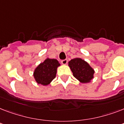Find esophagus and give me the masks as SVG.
Instances as JSON below:
<instances>
[{
	"label": "esophagus",
	"instance_id": "esophagus-1",
	"mask_svg": "<svg viewBox=\"0 0 124 124\" xmlns=\"http://www.w3.org/2000/svg\"><path fill=\"white\" fill-rule=\"evenodd\" d=\"M61 63L62 64H64V65H66V64H68V60L67 59H64V60H61Z\"/></svg>",
	"mask_w": 124,
	"mask_h": 124
}]
</instances>
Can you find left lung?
Returning <instances> with one entry per match:
<instances>
[{
    "instance_id": "1",
    "label": "left lung",
    "mask_w": 124,
    "mask_h": 124,
    "mask_svg": "<svg viewBox=\"0 0 124 124\" xmlns=\"http://www.w3.org/2000/svg\"><path fill=\"white\" fill-rule=\"evenodd\" d=\"M68 64L73 76L80 82H89L93 78L94 70L81 58H73L70 60Z\"/></svg>"
}]
</instances>
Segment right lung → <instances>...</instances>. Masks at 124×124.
I'll use <instances>...</instances> for the list:
<instances>
[{
  "instance_id": "1",
  "label": "right lung",
  "mask_w": 124,
  "mask_h": 124,
  "mask_svg": "<svg viewBox=\"0 0 124 124\" xmlns=\"http://www.w3.org/2000/svg\"><path fill=\"white\" fill-rule=\"evenodd\" d=\"M59 66L56 59L47 58L35 70L34 77L37 82L44 85L49 84L56 77V69Z\"/></svg>"
}]
</instances>
